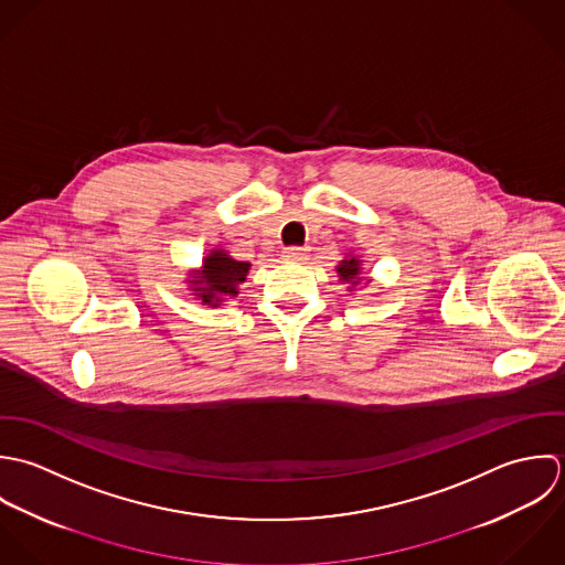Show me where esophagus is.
Wrapping results in <instances>:
<instances>
[{
	"label": "esophagus",
	"instance_id": "obj_1",
	"mask_svg": "<svg viewBox=\"0 0 565 565\" xmlns=\"http://www.w3.org/2000/svg\"><path fill=\"white\" fill-rule=\"evenodd\" d=\"M306 248H301V246H290V248H284V259L286 262H303L306 259Z\"/></svg>",
	"mask_w": 565,
	"mask_h": 565
}]
</instances>
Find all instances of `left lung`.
Instances as JSON below:
<instances>
[{"label":"left lung","instance_id":"1","mask_svg":"<svg viewBox=\"0 0 565 565\" xmlns=\"http://www.w3.org/2000/svg\"><path fill=\"white\" fill-rule=\"evenodd\" d=\"M337 273H339L340 284L347 286V292H355L358 286H366L371 284L369 277H364L362 270V259L358 255H344L337 264Z\"/></svg>","mask_w":565,"mask_h":565}]
</instances>
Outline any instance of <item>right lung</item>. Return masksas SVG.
I'll use <instances>...</instances> for the list:
<instances>
[{
    "mask_svg": "<svg viewBox=\"0 0 565 565\" xmlns=\"http://www.w3.org/2000/svg\"><path fill=\"white\" fill-rule=\"evenodd\" d=\"M250 270L248 262H237L225 248H212L201 268L188 273V290L207 308H221L239 295V284L246 281Z\"/></svg>",
    "mask_w": 565,
    "mask_h": 565,
    "instance_id": "add662e5",
    "label": "right lung"
}]
</instances>
